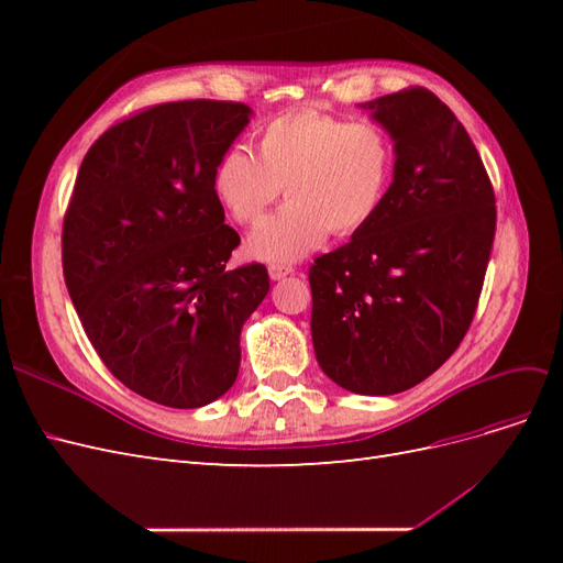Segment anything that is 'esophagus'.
Listing matches in <instances>:
<instances>
[{"instance_id":"esophagus-1","label":"esophagus","mask_w":563,"mask_h":563,"mask_svg":"<svg viewBox=\"0 0 563 563\" xmlns=\"http://www.w3.org/2000/svg\"><path fill=\"white\" fill-rule=\"evenodd\" d=\"M267 272H269V279H284V277H288V275H294V267L291 265H279V263H272L269 267H267Z\"/></svg>"}]
</instances>
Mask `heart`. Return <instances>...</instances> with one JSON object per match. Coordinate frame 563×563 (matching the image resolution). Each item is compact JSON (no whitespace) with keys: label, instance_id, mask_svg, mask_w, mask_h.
I'll list each match as a JSON object with an SVG mask.
<instances>
[{"label":"heart","instance_id":"obj_1","mask_svg":"<svg viewBox=\"0 0 563 563\" xmlns=\"http://www.w3.org/2000/svg\"><path fill=\"white\" fill-rule=\"evenodd\" d=\"M395 172V147L378 124L302 110L279 114L255 133V155L230 147L213 187L240 225H255L279 199L286 207L251 234L249 251L263 261H298L327 242L352 236L378 213Z\"/></svg>","mask_w":563,"mask_h":563}]
</instances>
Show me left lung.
<instances>
[{
  "label": "left lung",
  "mask_w": 563,
  "mask_h": 563,
  "mask_svg": "<svg viewBox=\"0 0 563 563\" xmlns=\"http://www.w3.org/2000/svg\"><path fill=\"white\" fill-rule=\"evenodd\" d=\"M362 108L395 141V180L371 223L310 265L321 371L356 395H397L444 364L479 305L496 195L451 108L422 87Z\"/></svg>",
  "instance_id": "1"
}]
</instances>
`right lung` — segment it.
<instances>
[{
	"mask_svg": "<svg viewBox=\"0 0 563 563\" xmlns=\"http://www.w3.org/2000/svg\"><path fill=\"white\" fill-rule=\"evenodd\" d=\"M232 100L135 112L89 147L63 220V277L93 350L135 395L172 408L223 397L267 269H225L240 234L213 176L249 124Z\"/></svg>",
	"mask_w": 563,
	"mask_h": 563,
	"instance_id": "1",
	"label": "right lung"
}]
</instances>
